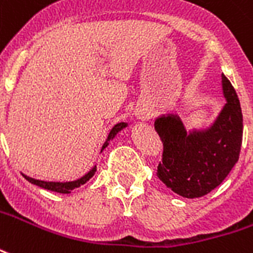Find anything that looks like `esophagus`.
I'll return each instance as SVG.
<instances>
[{
	"label": "esophagus",
	"mask_w": 253,
	"mask_h": 253,
	"mask_svg": "<svg viewBox=\"0 0 253 253\" xmlns=\"http://www.w3.org/2000/svg\"><path fill=\"white\" fill-rule=\"evenodd\" d=\"M135 115H136V118H138V119L146 121V119H149V118H150V112H149V111H143V110H141V111L136 112Z\"/></svg>",
	"instance_id": "34e87169"
}]
</instances>
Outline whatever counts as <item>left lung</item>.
Returning <instances> with one entry per match:
<instances>
[{"label": "left lung", "instance_id": "1", "mask_svg": "<svg viewBox=\"0 0 253 253\" xmlns=\"http://www.w3.org/2000/svg\"><path fill=\"white\" fill-rule=\"evenodd\" d=\"M226 103L212 126L186 131L178 115L168 114L154 122L164 143L157 175L174 193L198 198L211 193L225 179L240 155L243 114L237 93L221 75Z\"/></svg>", "mask_w": 253, "mask_h": 253}]
</instances>
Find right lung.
I'll return each mask as SVG.
<instances>
[{
	"mask_svg": "<svg viewBox=\"0 0 253 253\" xmlns=\"http://www.w3.org/2000/svg\"><path fill=\"white\" fill-rule=\"evenodd\" d=\"M125 127H127V123H125V122L117 123L115 126L112 127L111 131H110V134H108L107 139H106V142L103 143L102 150H100V153H102V151L104 150L106 147H107L108 143H110V141H111V139H114L118 132L121 131V130H123ZM95 171H96V166H93L92 169L89 170L87 174H84L82 178L75 179V181H68V182H53V181H41V179H35V178H32V177H28V175H25V174H22V175H24V177H25V179H27V181H29L31 184L37 185V186H40V188L46 189V190H52V192H56V193L68 194V193H71V192H72L74 189L79 188V186H82V185L85 184V182H87L89 178H92V175L95 174Z\"/></svg>",
	"mask_w": 253,
	"mask_h": 253,
	"instance_id": "1",
	"label": "right lung"
}]
</instances>
